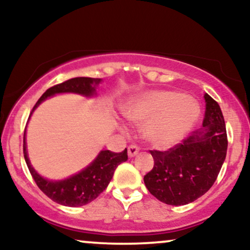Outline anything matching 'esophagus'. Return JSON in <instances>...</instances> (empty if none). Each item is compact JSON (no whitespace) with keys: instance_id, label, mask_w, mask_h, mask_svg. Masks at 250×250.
<instances>
[{"instance_id":"obj_1","label":"esophagus","mask_w":250,"mask_h":250,"mask_svg":"<svg viewBox=\"0 0 250 250\" xmlns=\"http://www.w3.org/2000/svg\"><path fill=\"white\" fill-rule=\"evenodd\" d=\"M139 151H140V148H139L138 146H134V145L129 146L128 149H127L128 157H129V158H132V157H134V156L138 155Z\"/></svg>"}]
</instances>
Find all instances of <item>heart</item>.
I'll return each mask as SVG.
<instances>
[{
  "label": "heart",
  "instance_id": "1",
  "mask_svg": "<svg viewBox=\"0 0 250 250\" xmlns=\"http://www.w3.org/2000/svg\"><path fill=\"white\" fill-rule=\"evenodd\" d=\"M133 123H143V136L153 146L167 148L182 140L199 116L193 99L174 91H150L124 110Z\"/></svg>",
  "mask_w": 250,
  "mask_h": 250
}]
</instances>
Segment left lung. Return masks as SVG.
<instances>
[{"instance_id":"8db88e82","label":"left lung","mask_w":250,"mask_h":250,"mask_svg":"<svg viewBox=\"0 0 250 250\" xmlns=\"http://www.w3.org/2000/svg\"><path fill=\"white\" fill-rule=\"evenodd\" d=\"M204 98L203 127L167 151H150L155 165L143 180L162 203L181 206L197 200L210 189L223 165L228 149L223 114L210 95Z\"/></svg>"}]
</instances>
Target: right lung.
I'll list each match as a JSON object with an SVG mask.
<instances>
[{"label": "right lung", "mask_w": 250, "mask_h": 250, "mask_svg": "<svg viewBox=\"0 0 250 250\" xmlns=\"http://www.w3.org/2000/svg\"><path fill=\"white\" fill-rule=\"evenodd\" d=\"M100 83L101 78L75 77L61 84L54 85L44 92V94L34 105L32 112L44 100L54 94L77 93L87 98L93 97L97 94L95 88ZM23 157H25L26 164L34 181H35L37 187L42 190L43 193H45L50 199L60 205H63V206L80 207L93 201L99 194L104 192V190H105V188L108 187L109 182L114 176L115 169L117 168V166L127 160V149L125 148L124 151L119 153L111 152L110 150H102L97 158L80 173L75 174L68 179L52 181L44 179L33 168L28 155H27L25 129V133H23Z\"/></svg>", "instance_id": "obj_1"}]
</instances>
